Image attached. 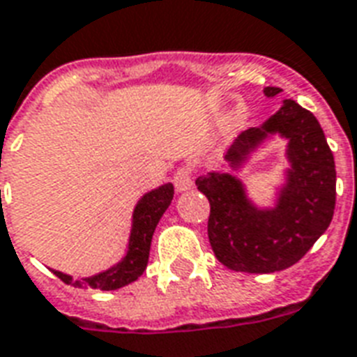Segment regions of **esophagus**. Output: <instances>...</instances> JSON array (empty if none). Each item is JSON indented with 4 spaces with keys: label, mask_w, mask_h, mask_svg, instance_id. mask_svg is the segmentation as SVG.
Returning a JSON list of instances; mask_svg holds the SVG:
<instances>
[{
    "label": "esophagus",
    "mask_w": 357,
    "mask_h": 357,
    "mask_svg": "<svg viewBox=\"0 0 357 357\" xmlns=\"http://www.w3.org/2000/svg\"><path fill=\"white\" fill-rule=\"evenodd\" d=\"M173 182H175L176 192H188V190L194 186V178H192V169H190V167L176 169L175 176H173Z\"/></svg>",
    "instance_id": "1"
}]
</instances>
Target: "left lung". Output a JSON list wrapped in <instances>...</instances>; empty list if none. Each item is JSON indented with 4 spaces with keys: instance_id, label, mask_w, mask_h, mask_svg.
I'll return each instance as SVG.
<instances>
[{
    "instance_id": "1",
    "label": "left lung",
    "mask_w": 357,
    "mask_h": 357,
    "mask_svg": "<svg viewBox=\"0 0 357 357\" xmlns=\"http://www.w3.org/2000/svg\"><path fill=\"white\" fill-rule=\"evenodd\" d=\"M282 90L267 86L275 98ZM271 135L288 139L286 182L278 190L277 205L256 207L233 173H207L195 181L211 203L208 241L214 256L227 269L243 273H275L297 264L329 227L335 211L333 152L324 130L310 111L294 99L259 128H250L235 139L226 160L239 171L254 150Z\"/></svg>"
}]
</instances>
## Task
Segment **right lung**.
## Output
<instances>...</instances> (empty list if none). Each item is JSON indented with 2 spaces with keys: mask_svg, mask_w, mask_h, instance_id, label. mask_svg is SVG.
Listing matches in <instances>:
<instances>
[{
  "mask_svg": "<svg viewBox=\"0 0 357 357\" xmlns=\"http://www.w3.org/2000/svg\"><path fill=\"white\" fill-rule=\"evenodd\" d=\"M173 194H175V188H173L171 182H167L160 188L144 194L137 201L135 211H133L128 252L116 265H112L111 269L86 278H73L66 275V273H60V271L54 269H52V273L60 280H63L66 284H71L75 288H98V290L103 291L118 290L122 286L135 282L146 269L152 235H154V229H156L158 222L163 216V213L171 205Z\"/></svg>",
  "mask_w": 357,
  "mask_h": 357,
  "instance_id": "add662e5",
  "label": "right lung"
}]
</instances>
